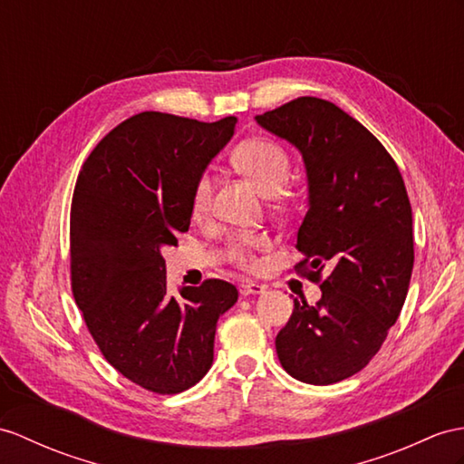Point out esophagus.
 Wrapping results in <instances>:
<instances>
[{"mask_svg":"<svg viewBox=\"0 0 464 464\" xmlns=\"http://www.w3.org/2000/svg\"><path fill=\"white\" fill-rule=\"evenodd\" d=\"M264 291V285L256 284V281H244V284H240V295H256V293H262Z\"/></svg>","mask_w":464,"mask_h":464,"instance_id":"esophagus-1","label":"esophagus"}]
</instances>
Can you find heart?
I'll return each mask as SVG.
<instances>
[{
  "instance_id": "b5f03b06",
  "label": "heart",
  "mask_w": 464,
  "mask_h": 464,
  "mask_svg": "<svg viewBox=\"0 0 464 464\" xmlns=\"http://www.w3.org/2000/svg\"><path fill=\"white\" fill-rule=\"evenodd\" d=\"M234 163L238 165L246 175H250L257 187L266 195H277L285 187L291 175V157L281 143L269 138H250L242 141L234 150ZM212 198V180L205 173L200 175L193 190V208L195 212H205ZM266 246L264 238L247 236L232 246V259L242 267H254L256 259L252 250Z\"/></svg>"
}]
</instances>
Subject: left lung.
<instances>
[{
	"instance_id": "1",
	"label": "left lung",
	"mask_w": 464,
	"mask_h": 464,
	"mask_svg": "<svg viewBox=\"0 0 464 464\" xmlns=\"http://www.w3.org/2000/svg\"><path fill=\"white\" fill-rule=\"evenodd\" d=\"M256 120L303 155L295 271L323 291L317 304L293 299L276 350L289 376L329 386L362 370L400 317L413 269L408 190L386 147L333 102L301 96Z\"/></svg>"
}]
</instances>
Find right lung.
Returning <instances> with one entry per match:
<instances>
[{
    "label": "right lung",
    "mask_w": 464,
    "mask_h": 464,
    "mask_svg": "<svg viewBox=\"0 0 464 464\" xmlns=\"http://www.w3.org/2000/svg\"><path fill=\"white\" fill-rule=\"evenodd\" d=\"M236 118L198 121L141 111L88 155L71 207V285L100 353L143 390L180 393L207 374L228 281L167 289L163 246L193 217V190L234 135Z\"/></svg>",
    "instance_id": "add662e5"
}]
</instances>
